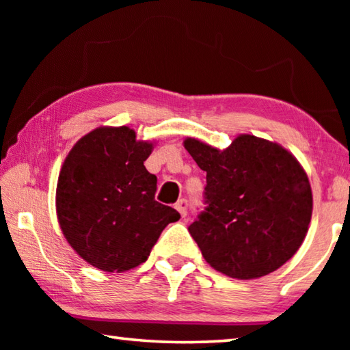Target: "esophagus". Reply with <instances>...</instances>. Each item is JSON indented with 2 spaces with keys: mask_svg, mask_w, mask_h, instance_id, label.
Segmentation results:
<instances>
[{
  "mask_svg": "<svg viewBox=\"0 0 350 350\" xmlns=\"http://www.w3.org/2000/svg\"><path fill=\"white\" fill-rule=\"evenodd\" d=\"M174 206H176V210L180 213V216H182V217H185V216H187L188 202H187L185 199H180V200H177V202H176V205H174Z\"/></svg>",
  "mask_w": 350,
  "mask_h": 350,
  "instance_id": "1",
  "label": "esophagus"
}]
</instances>
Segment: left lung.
<instances>
[{
	"instance_id": "8db88e82",
	"label": "left lung",
	"mask_w": 350,
	"mask_h": 350,
	"mask_svg": "<svg viewBox=\"0 0 350 350\" xmlns=\"http://www.w3.org/2000/svg\"><path fill=\"white\" fill-rule=\"evenodd\" d=\"M185 150L206 173V206L189 234L213 269L236 280H258L298 252L309 230V177L276 142L239 134L219 150L196 137Z\"/></svg>"
}]
</instances>
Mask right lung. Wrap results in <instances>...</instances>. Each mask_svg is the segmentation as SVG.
<instances>
[{
    "mask_svg": "<svg viewBox=\"0 0 350 350\" xmlns=\"http://www.w3.org/2000/svg\"><path fill=\"white\" fill-rule=\"evenodd\" d=\"M156 142L129 126H98L68 152L57 182V219L81 259L109 273L145 262L180 215L154 200L157 177L144 162Z\"/></svg>",
    "mask_w": 350,
    "mask_h": 350,
    "instance_id": "1",
    "label": "right lung"
}]
</instances>
